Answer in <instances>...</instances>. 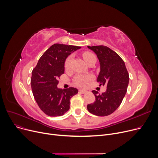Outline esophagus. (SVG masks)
I'll return each instance as SVG.
<instances>
[{"instance_id": "obj_1", "label": "esophagus", "mask_w": 158, "mask_h": 158, "mask_svg": "<svg viewBox=\"0 0 158 158\" xmlns=\"http://www.w3.org/2000/svg\"><path fill=\"white\" fill-rule=\"evenodd\" d=\"M79 92H81V94H85V93H87V90H81V89L79 90Z\"/></svg>"}]
</instances>
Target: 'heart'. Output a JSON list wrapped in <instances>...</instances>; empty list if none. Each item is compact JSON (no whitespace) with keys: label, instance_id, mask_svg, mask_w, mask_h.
<instances>
[{"label":"heart","instance_id":"obj_1","mask_svg":"<svg viewBox=\"0 0 158 158\" xmlns=\"http://www.w3.org/2000/svg\"><path fill=\"white\" fill-rule=\"evenodd\" d=\"M83 57L87 63L89 62L91 59H96L95 55L89 52H85L83 53ZM72 56H69L64 62V68L66 70H69L71 66ZM93 77L90 75H78L74 79V83L80 87H85L88 84V83L92 80Z\"/></svg>","mask_w":158,"mask_h":158}]
</instances>
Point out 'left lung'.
Here are the masks:
<instances>
[{
  "label": "left lung",
  "instance_id": "left-lung-1",
  "mask_svg": "<svg viewBox=\"0 0 158 158\" xmlns=\"http://www.w3.org/2000/svg\"><path fill=\"white\" fill-rule=\"evenodd\" d=\"M87 47L96 53L100 62L97 81L99 85H106V90L102 94L94 90L92 91L96 99L87 105V110L98 116H107L121 104L127 92L129 73L124 60L114 50L103 45Z\"/></svg>",
  "mask_w": 158,
  "mask_h": 158
}]
</instances>
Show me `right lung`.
Segmentation results:
<instances>
[{
    "label": "right lung",
    "instance_id": "right-lung-1",
    "mask_svg": "<svg viewBox=\"0 0 158 158\" xmlns=\"http://www.w3.org/2000/svg\"><path fill=\"white\" fill-rule=\"evenodd\" d=\"M80 46L54 44L46 50L32 71V94L43 112L50 117L63 115L69 110L70 99L78 93L76 88H57L59 78L64 73L68 55Z\"/></svg>",
    "mask_w": 158,
    "mask_h": 158
}]
</instances>
